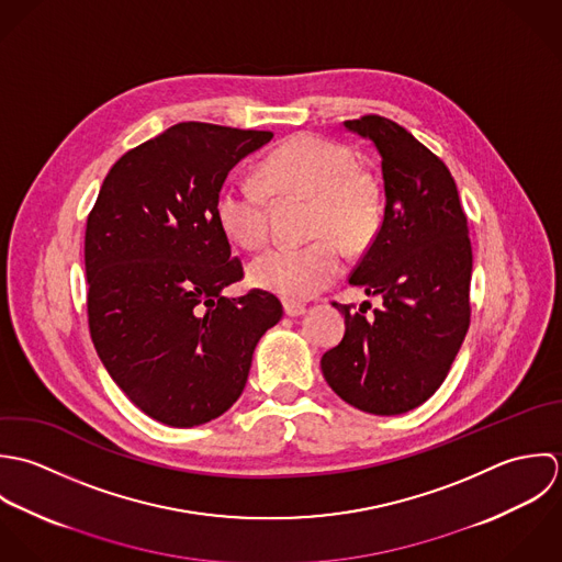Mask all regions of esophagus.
Instances as JSON below:
<instances>
[{"mask_svg":"<svg viewBox=\"0 0 562 562\" xmlns=\"http://www.w3.org/2000/svg\"><path fill=\"white\" fill-rule=\"evenodd\" d=\"M284 313L289 317H302L306 313V308L302 304H295V302H284Z\"/></svg>","mask_w":562,"mask_h":562,"instance_id":"obj_1","label":"esophagus"}]
</instances>
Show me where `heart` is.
I'll list each match as a JSON object with an SVG mask.
<instances>
[{
    "label": "heart",
    "instance_id": "1",
    "mask_svg": "<svg viewBox=\"0 0 562 562\" xmlns=\"http://www.w3.org/2000/svg\"><path fill=\"white\" fill-rule=\"evenodd\" d=\"M260 184L276 200H311L306 247H276L249 265V282L284 300H308L330 286L342 271L341 245L360 254L382 222V198L375 180L356 165L349 147L317 134H295L260 165ZM215 220L225 236L243 249L269 240L265 195L238 182H225L215 195Z\"/></svg>",
    "mask_w": 562,
    "mask_h": 562
}]
</instances>
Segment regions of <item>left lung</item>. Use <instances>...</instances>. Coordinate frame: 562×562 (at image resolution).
<instances>
[{
	"label": "left lung",
	"mask_w": 562,
	"mask_h": 562,
	"mask_svg": "<svg viewBox=\"0 0 562 562\" xmlns=\"http://www.w3.org/2000/svg\"><path fill=\"white\" fill-rule=\"evenodd\" d=\"M382 156L384 217L349 284L382 300L338 304L345 337L322 358L340 400L371 415L422 406L448 378L471 322V240L446 162L380 114L345 121ZM367 304V302H364ZM371 308V304H369Z\"/></svg>",
	"instance_id": "left-lung-1"
}]
</instances>
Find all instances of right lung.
Returning <instances> with one entry per match:
<instances>
[{
    "instance_id": "1",
    "label": "right lung",
    "mask_w": 562,
    "mask_h": 562,
    "mask_svg": "<svg viewBox=\"0 0 562 562\" xmlns=\"http://www.w3.org/2000/svg\"><path fill=\"white\" fill-rule=\"evenodd\" d=\"M273 132L202 121L125 151L87 220V311L98 356L127 400L171 428L217 419L240 397L276 295L222 291L243 262L215 220L229 169Z\"/></svg>"
}]
</instances>
